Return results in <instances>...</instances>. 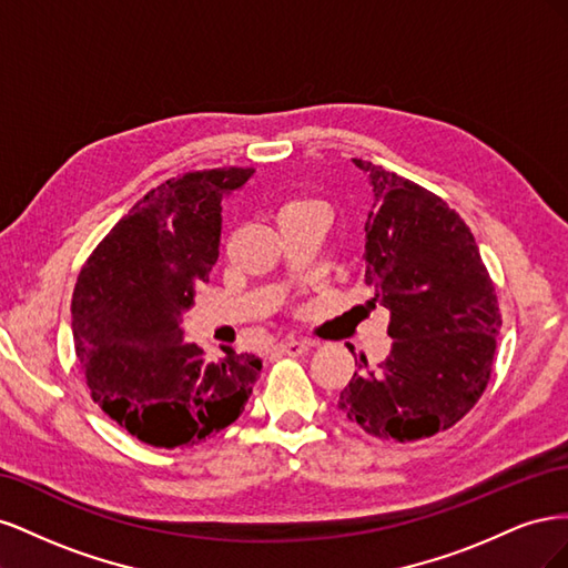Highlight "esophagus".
Segmentation results:
<instances>
[{
	"label": "esophagus",
	"instance_id": "esophagus-1",
	"mask_svg": "<svg viewBox=\"0 0 568 568\" xmlns=\"http://www.w3.org/2000/svg\"><path fill=\"white\" fill-rule=\"evenodd\" d=\"M313 348L311 341H296V338H288V341H282L277 343V351L282 355H303Z\"/></svg>",
	"mask_w": 568,
	"mask_h": 568
}]
</instances>
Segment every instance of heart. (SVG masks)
Instances as JSON below:
<instances>
[{
    "mask_svg": "<svg viewBox=\"0 0 568 568\" xmlns=\"http://www.w3.org/2000/svg\"><path fill=\"white\" fill-rule=\"evenodd\" d=\"M301 203H305V201H296V203H288V205H286V209H291V205H301Z\"/></svg>",
    "mask_w": 568,
    "mask_h": 568,
    "instance_id": "b5f03b06",
    "label": "heart"
}]
</instances>
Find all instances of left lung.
Listing matches in <instances>:
<instances>
[{
	"label": "left lung",
	"mask_w": 568,
	"mask_h": 568,
	"mask_svg": "<svg viewBox=\"0 0 568 568\" xmlns=\"http://www.w3.org/2000/svg\"><path fill=\"white\" fill-rule=\"evenodd\" d=\"M365 284L388 307L382 365L355 357L343 415L376 438L419 440L457 424L493 372L500 307L471 230L440 196L369 161Z\"/></svg>",
	"instance_id": "left-lung-1"
}]
</instances>
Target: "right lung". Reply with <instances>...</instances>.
Instances as JSON below:
<instances>
[{
    "label": "right lung",
    "mask_w": 568,
    "mask_h": 568,
    "mask_svg": "<svg viewBox=\"0 0 568 568\" xmlns=\"http://www.w3.org/2000/svg\"><path fill=\"white\" fill-rule=\"evenodd\" d=\"M253 168L184 173L136 201L82 265L73 341L92 400L153 448H182L239 419L261 357L225 348L211 363L182 315L220 255V201Z\"/></svg>",
    "instance_id": "obj_1"
}]
</instances>
